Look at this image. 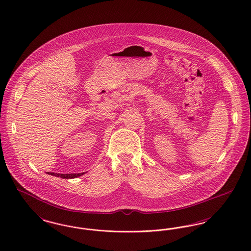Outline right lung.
Listing matches in <instances>:
<instances>
[{
  "instance_id": "right-lung-1",
  "label": "right lung",
  "mask_w": 251,
  "mask_h": 251,
  "mask_svg": "<svg viewBox=\"0 0 251 251\" xmlns=\"http://www.w3.org/2000/svg\"><path fill=\"white\" fill-rule=\"evenodd\" d=\"M50 176H54L57 177L65 178V179H71V178H75L80 176L82 175H84V173L80 174H56V173H47Z\"/></svg>"
}]
</instances>
